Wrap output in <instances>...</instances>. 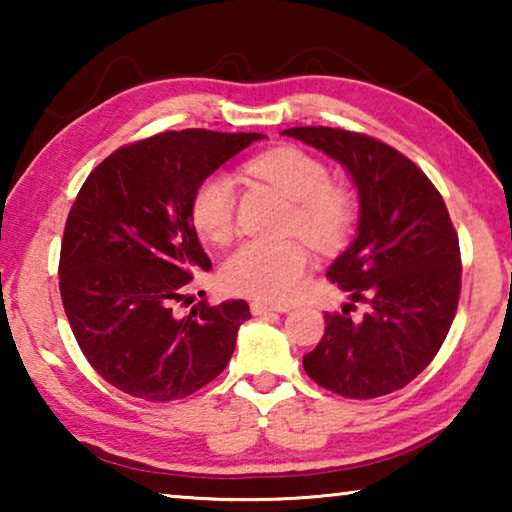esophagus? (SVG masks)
<instances>
[{"label": "esophagus", "mask_w": 512, "mask_h": 512, "mask_svg": "<svg viewBox=\"0 0 512 512\" xmlns=\"http://www.w3.org/2000/svg\"><path fill=\"white\" fill-rule=\"evenodd\" d=\"M250 311H253L255 316H264V314H271V311H289V307H275V305H266V302H253L250 305Z\"/></svg>", "instance_id": "34e87169"}]
</instances>
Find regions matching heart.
<instances>
[{
	"mask_svg": "<svg viewBox=\"0 0 512 512\" xmlns=\"http://www.w3.org/2000/svg\"><path fill=\"white\" fill-rule=\"evenodd\" d=\"M246 171L273 185L293 201L289 235H300L318 250H332L348 237L354 221V198L332 185L327 164L296 146L271 149L246 164ZM237 185L223 171L196 185L189 216L198 235L225 244L235 232ZM309 268L307 246L289 241H246L221 266L223 287L266 302H287L302 287Z\"/></svg>",
	"mask_w": 512,
	"mask_h": 512,
	"instance_id": "obj_1",
	"label": "heart"
}]
</instances>
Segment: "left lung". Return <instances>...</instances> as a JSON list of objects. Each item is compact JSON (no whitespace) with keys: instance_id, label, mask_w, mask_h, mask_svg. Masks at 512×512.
<instances>
[{"instance_id":"8db88e82","label":"left lung","mask_w":512,"mask_h":512,"mask_svg":"<svg viewBox=\"0 0 512 512\" xmlns=\"http://www.w3.org/2000/svg\"><path fill=\"white\" fill-rule=\"evenodd\" d=\"M339 160L359 189V235L327 277L366 305L325 311V334L302 357L307 375L348 400L400 391L429 366L461 298V248L443 196L418 164L366 133L284 131Z\"/></svg>"}]
</instances>
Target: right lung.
<instances>
[{
	"label": "right lung",
	"instance_id": "obj_1",
	"mask_svg": "<svg viewBox=\"0 0 512 512\" xmlns=\"http://www.w3.org/2000/svg\"><path fill=\"white\" fill-rule=\"evenodd\" d=\"M262 133L167 131L112 151L85 180L60 244V298L90 366L146 402L196 393L228 366L246 300L178 302L212 262L189 216L196 185Z\"/></svg>",
	"mask_w": 512,
	"mask_h": 512
}]
</instances>
